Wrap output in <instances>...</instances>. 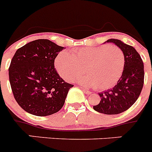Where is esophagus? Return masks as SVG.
Returning a JSON list of instances; mask_svg holds the SVG:
<instances>
[{
	"label": "esophagus",
	"instance_id": "esophagus-1",
	"mask_svg": "<svg viewBox=\"0 0 152 152\" xmlns=\"http://www.w3.org/2000/svg\"><path fill=\"white\" fill-rule=\"evenodd\" d=\"M83 92H85L86 94H87V95H90L91 93H92V92H89V91H88V90H86V89H83Z\"/></svg>",
	"mask_w": 152,
	"mask_h": 152
}]
</instances>
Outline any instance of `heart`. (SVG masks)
<instances>
[{"label":"heart","mask_w":152,"mask_h":152,"mask_svg":"<svg viewBox=\"0 0 152 152\" xmlns=\"http://www.w3.org/2000/svg\"><path fill=\"white\" fill-rule=\"evenodd\" d=\"M125 56L119 47L102 45L76 49L69 53L60 52L55 66L62 78L78 82L87 88L105 90L114 86L122 74ZM86 72L89 76L78 77ZM77 77V78H76Z\"/></svg>","instance_id":"heart-1"}]
</instances>
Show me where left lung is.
<instances>
[{"label": "left lung", "mask_w": 152, "mask_h": 152, "mask_svg": "<svg viewBox=\"0 0 152 152\" xmlns=\"http://www.w3.org/2000/svg\"><path fill=\"white\" fill-rule=\"evenodd\" d=\"M122 50L125 56V66L122 76L113 89L99 93L101 100L93 109L106 115L122 113L136 102L144 85V64L136 50L132 46L117 39H109Z\"/></svg>", "instance_id": "obj_1"}]
</instances>
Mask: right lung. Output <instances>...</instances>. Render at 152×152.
<instances>
[{
    "mask_svg": "<svg viewBox=\"0 0 152 152\" xmlns=\"http://www.w3.org/2000/svg\"><path fill=\"white\" fill-rule=\"evenodd\" d=\"M64 47L47 39L25 44L16 51L9 67L14 99L23 110L37 116L60 111L73 85L66 83L54 68Z\"/></svg>",
    "mask_w": 152,
    "mask_h": 152,
    "instance_id": "add662e5",
    "label": "right lung"
}]
</instances>
